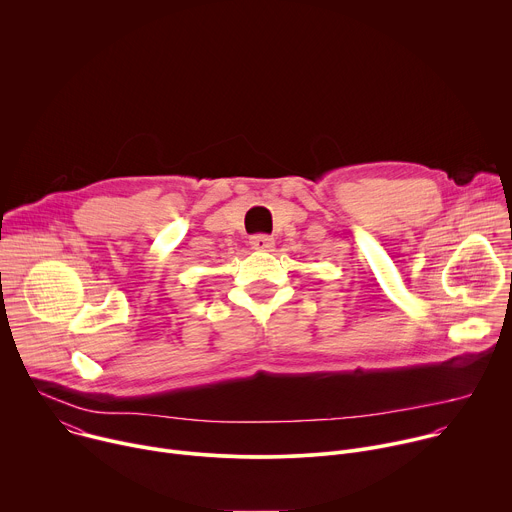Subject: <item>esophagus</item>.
I'll return each instance as SVG.
<instances>
[{"label": "esophagus", "mask_w": 512, "mask_h": 512, "mask_svg": "<svg viewBox=\"0 0 512 512\" xmlns=\"http://www.w3.org/2000/svg\"><path fill=\"white\" fill-rule=\"evenodd\" d=\"M249 245L255 251H273L275 243H273V239L269 235H255V237L249 239Z\"/></svg>", "instance_id": "esophagus-1"}]
</instances>
